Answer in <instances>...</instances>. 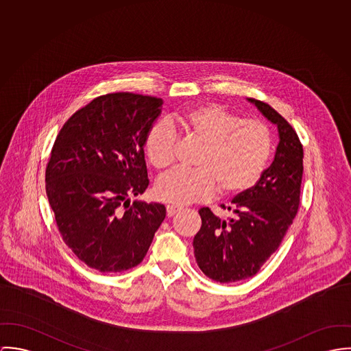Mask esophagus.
I'll return each mask as SVG.
<instances>
[{"instance_id":"34e87169","label":"esophagus","mask_w":351,"mask_h":351,"mask_svg":"<svg viewBox=\"0 0 351 351\" xmlns=\"http://www.w3.org/2000/svg\"><path fill=\"white\" fill-rule=\"evenodd\" d=\"M179 211V208L178 207H175V206H167V217H173L176 213Z\"/></svg>"}]
</instances>
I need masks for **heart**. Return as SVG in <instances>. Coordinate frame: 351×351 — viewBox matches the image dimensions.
<instances>
[{
  "label": "heart",
  "mask_w": 351,
  "mask_h": 351,
  "mask_svg": "<svg viewBox=\"0 0 351 351\" xmlns=\"http://www.w3.org/2000/svg\"><path fill=\"white\" fill-rule=\"evenodd\" d=\"M187 136L203 144L195 160L196 169L176 168L158 178V200L186 206L206 202L217 191L239 195L261 178L272 151L269 129L260 121L242 119L218 104L194 108L176 118ZM178 151L175 132L167 123H156L145 140V152L157 169L169 167Z\"/></svg>",
  "instance_id": "1"
}]
</instances>
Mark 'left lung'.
Instances as JSON below:
<instances>
[{
	"label": "left lung",
	"mask_w": 351,
	"mask_h": 351,
	"mask_svg": "<svg viewBox=\"0 0 351 351\" xmlns=\"http://www.w3.org/2000/svg\"><path fill=\"white\" fill-rule=\"evenodd\" d=\"M257 109L277 125L278 145L272 164L260 180L237 195L223 210L226 219L208 207L199 215L202 228L194 238V254L200 271L217 282H234L253 277L278 249L300 204L303 178V145L288 121L268 104L249 98Z\"/></svg>",
	"instance_id": "1"
}]
</instances>
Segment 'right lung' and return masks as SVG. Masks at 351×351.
<instances>
[{
	"mask_svg": "<svg viewBox=\"0 0 351 351\" xmlns=\"http://www.w3.org/2000/svg\"><path fill=\"white\" fill-rule=\"evenodd\" d=\"M162 99L133 93L97 97L60 129L45 169V191L64 243L99 272L138 265L165 207L130 196L149 179L144 145Z\"/></svg>",
	"mask_w": 351,
	"mask_h": 351,
	"instance_id": "1",
	"label": "right lung"
}]
</instances>
